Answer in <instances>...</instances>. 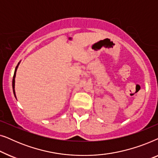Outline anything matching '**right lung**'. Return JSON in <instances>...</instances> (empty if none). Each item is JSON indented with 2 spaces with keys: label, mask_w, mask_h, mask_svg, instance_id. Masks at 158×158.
<instances>
[{
  "label": "right lung",
  "mask_w": 158,
  "mask_h": 158,
  "mask_svg": "<svg viewBox=\"0 0 158 158\" xmlns=\"http://www.w3.org/2000/svg\"><path fill=\"white\" fill-rule=\"evenodd\" d=\"M19 64L16 67V69H15V72H14V77H13V81H12V86H13V90H14V96L16 97V94H15V90H14V87H15V77H16V70H17V68H18L19 67Z\"/></svg>",
  "instance_id": "right-lung-1"
}]
</instances>
